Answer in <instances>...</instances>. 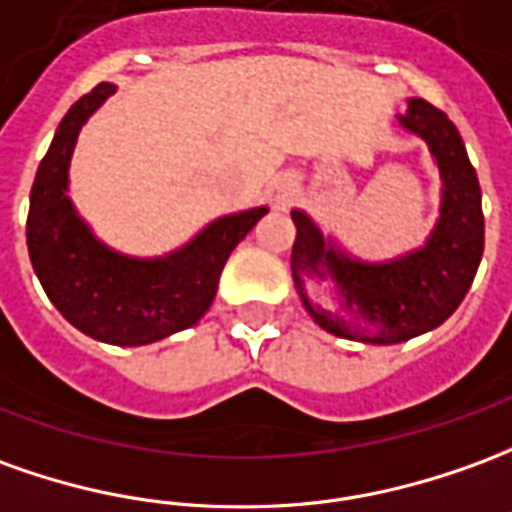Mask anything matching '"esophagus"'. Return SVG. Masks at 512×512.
<instances>
[{"label":"esophagus","instance_id":"esophagus-1","mask_svg":"<svg viewBox=\"0 0 512 512\" xmlns=\"http://www.w3.org/2000/svg\"><path fill=\"white\" fill-rule=\"evenodd\" d=\"M293 191H296V180H293V174H282V177H280V194L291 196Z\"/></svg>","mask_w":512,"mask_h":512}]
</instances>
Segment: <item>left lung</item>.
<instances>
[{
	"instance_id": "left-lung-1",
	"label": "left lung",
	"mask_w": 512,
	"mask_h": 512,
	"mask_svg": "<svg viewBox=\"0 0 512 512\" xmlns=\"http://www.w3.org/2000/svg\"><path fill=\"white\" fill-rule=\"evenodd\" d=\"M396 119L430 146L441 171V219L427 244L385 263H366L324 238L307 213H291V274L307 313L338 338L382 346L441 327L471 288L485 246L480 180L455 124L424 99H407V110ZM310 279L336 285L338 311L309 305L304 285Z\"/></svg>"
}]
</instances>
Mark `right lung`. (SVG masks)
<instances>
[{"mask_svg":"<svg viewBox=\"0 0 512 512\" xmlns=\"http://www.w3.org/2000/svg\"><path fill=\"white\" fill-rule=\"evenodd\" d=\"M110 94H116V85L99 82L60 121L32 182L27 249L46 296L69 324L96 341L144 346L188 330L205 316L227 257L268 207L210 221L194 241L166 257L144 260L113 252L77 216L69 199L77 135Z\"/></svg>","mask_w":512,"mask_h":512,"instance_id":"right-lung-1","label":"right lung"}]
</instances>
